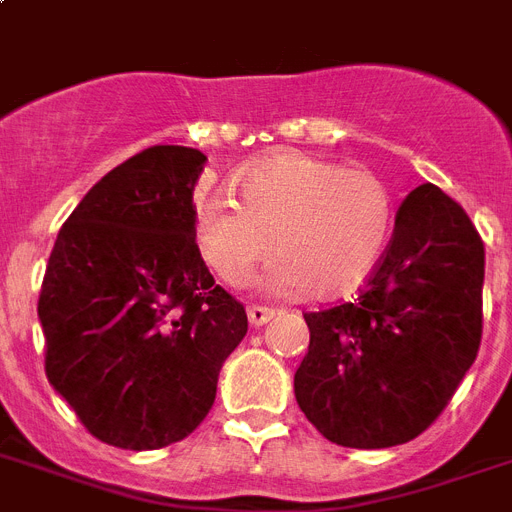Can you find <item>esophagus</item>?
Returning <instances> with one entry per match:
<instances>
[{
  "mask_svg": "<svg viewBox=\"0 0 512 512\" xmlns=\"http://www.w3.org/2000/svg\"><path fill=\"white\" fill-rule=\"evenodd\" d=\"M272 316H274L272 308H266V306L248 308V322H251L253 327H264L266 322H272Z\"/></svg>",
  "mask_w": 512,
  "mask_h": 512,
  "instance_id": "esophagus-1",
  "label": "esophagus"
}]
</instances>
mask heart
<instances>
[{"label":"heart","instance_id":"1","mask_svg":"<svg viewBox=\"0 0 512 512\" xmlns=\"http://www.w3.org/2000/svg\"><path fill=\"white\" fill-rule=\"evenodd\" d=\"M392 232V196L369 170L314 156L282 154L238 177V204L209 196L198 204L196 240L219 280L238 287L274 253L269 285L327 295L374 269Z\"/></svg>","mask_w":512,"mask_h":512}]
</instances>
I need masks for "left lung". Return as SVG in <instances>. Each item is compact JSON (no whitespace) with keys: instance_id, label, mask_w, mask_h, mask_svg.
Segmentation results:
<instances>
[{"instance_id":"1","label":"left lung","mask_w":512,"mask_h":512,"mask_svg":"<svg viewBox=\"0 0 512 512\" xmlns=\"http://www.w3.org/2000/svg\"><path fill=\"white\" fill-rule=\"evenodd\" d=\"M484 240L426 183L400 204L358 298L303 314L311 332L295 400L335 445L379 450L424 434L481 345Z\"/></svg>"}]
</instances>
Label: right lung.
<instances>
[{
    "label": "right lung",
    "instance_id": "obj_1",
    "mask_svg": "<svg viewBox=\"0 0 512 512\" xmlns=\"http://www.w3.org/2000/svg\"><path fill=\"white\" fill-rule=\"evenodd\" d=\"M206 156L151 146L114 167L67 217L46 264L44 369L80 424L122 450L196 432L225 358L248 332L196 243Z\"/></svg>",
    "mask_w": 512,
    "mask_h": 512
}]
</instances>
